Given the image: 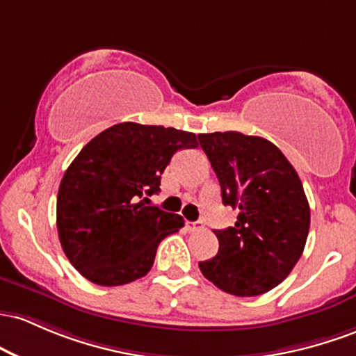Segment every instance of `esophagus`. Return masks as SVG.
Returning a JSON list of instances; mask_svg holds the SVG:
<instances>
[{
	"label": "esophagus",
	"mask_w": 356,
	"mask_h": 356,
	"mask_svg": "<svg viewBox=\"0 0 356 356\" xmlns=\"http://www.w3.org/2000/svg\"><path fill=\"white\" fill-rule=\"evenodd\" d=\"M186 229L190 232H197L200 229H203V223L202 222H186Z\"/></svg>",
	"instance_id": "obj_1"
}]
</instances>
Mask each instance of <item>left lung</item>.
I'll use <instances>...</instances> for the list:
<instances>
[{"mask_svg": "<svg viewBox=\"0 0 356 356\" xmlns=\"http://www.w3.org/2000/svg\"><path fill=\"white\" fill-rule=\"evenodd\" d=\"M237 222L213 230L218 254L202 274L234 296L264 294L281 284L305 250L309 205L296 170L277 146L237 131L198 134Z\"/></svg>", "mask_w": 356, "mask_h": 356, "instance_id": "left-lung-1", "label": "left lung"}]
</instances>
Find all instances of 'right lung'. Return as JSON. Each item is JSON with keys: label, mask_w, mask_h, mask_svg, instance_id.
Returning <instances> with one entry per match:
<instances>
[{"label": "right lung", "mask_w": 356, "mask_h": 356, "mask_svg": "<svg viewBox=\"0 0 356 356\" xmlns=\"http://www.w3.org/2000/svg\"><path fill=\"white\" fill-rule=\"evenodd\" d=\"M197 136L175 127L121 122L90 139L63 175L57 229L70 264L97 286H122L149 273L158 245L183 217L149 203L161 175Z\"/></svg>", "instance_id": "right-lung-1"}]
</instances>
